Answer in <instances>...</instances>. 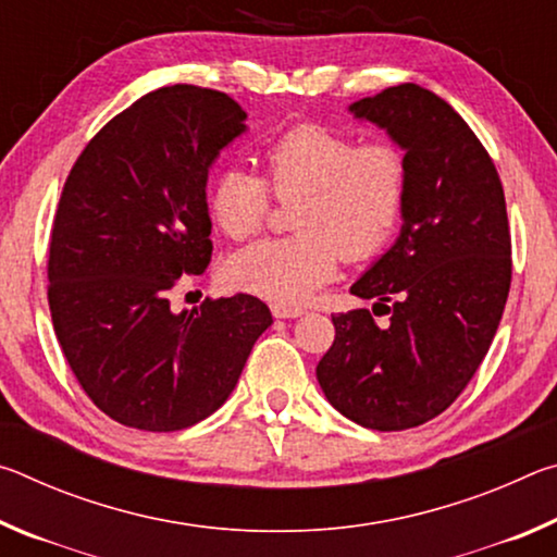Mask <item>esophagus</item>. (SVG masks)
Returning <instances> with one entry per match:
<instances>
[{"mask_svg":"<svg viewBox=\"0 0 557 557\" xmlns=\"http://www.w3.org/2000/svg\"><path fill=\"white\" fill-rule=\"evenodd\" d=\"M272 314H275L277 319H295V317H301L305 314V309L301 307H292V305H282V301H272Z\"/></svg>","mask_w":557,"mask_h":557,"instance_id":"obj_1","label":"esophagus"}]
</instances>
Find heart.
Listing matches in <instances>:
<instances>
[{"mask_svg": "<svg viewBox=\"0 0 557 557\" xmlns=\"http://www.w3.org/2000/svg\"><path fill=\"white\" fill-rule=\"evenodd\" d=\"M265 178L223 169L209 191L213 223L233 240L256 235L272 195L295 201V235L258 240L225 268L233 287L272 301H305L334 277L338 258L366 262L388 248L408 201V162L398 145L361 143L319 122L282 129L262 147Z\"/></svg>", "mask_w": 557, "mask_h": 557, "instance_id": "heart-1", "label": "heart"}]
</instances>
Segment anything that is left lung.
<instances>
[{
  "label": "left lung",
  "instance_id": "left-lung-1",
  "mask_svg": "<svg viewBox=\"0 0 557 557\" xmlns=\"http://www.w3.org/2000/svg\"><path fill=\"white\" fill-rule=\"evenodd\" d=\"M351 112L405 149L408 201L400 238L351 287L389 324L334 314L317 381L358 425L408 430L445 412L484 361L511 289V228L494 159L449 102L403 83Z\"/></svg>",
  "mask_w": 557,
  "mask_h": 557
}]
</instances>
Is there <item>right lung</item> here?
<instances>
[{
    "label": "right lung",
    "mask_w": 557,
    "mask_h": 557,
    "mask_svg": "<svg viewBox=\"0 0 557 557\" xmlns=\"http://www.w3.org/2000/svg\"><path fill=\"white\" fill-rule=\"evenodd\" d=\"M243 120L221 90L159 88L112 117L65 178L49 243L53 332L120 425L174 432L209 418L272 324L252 295L169 309V292L211 260L206 178Z\"/></svg>",
    "instance_id": "1"
}]
</instances>
